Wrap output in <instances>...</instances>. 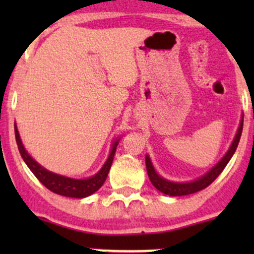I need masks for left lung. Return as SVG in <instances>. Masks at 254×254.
<instances>
[{
    "instance_id": "obj_1",
    "label": "left lung",
    "mask_w": 254,
    "mask_h": 254,
    "mask_svg": "<svg viewBox=\"0 0 254 254\" xmlns=\"http://www.w3.org/2000/svg\"><path fill=\"white\" fill-rule=\"evenodd\" d=\"M242 127H243V120H241L240 127L237 130V134L235 136L234 142H232L231 147L227 151L226 155L224 156L221 161L215 166L214 168L209 171L205 176L201 177V178L196 179L194 182H189V183H175V182L166 181L165 178L160 177L156 173L155 168H153L152 163H151L150 157L146 156V170H147L148 178H150L151 183L153 184L156 189H158L162 193L167 194V195L171 196H181V195H188V194L196 193L199 190H203L206 187H209L217 177L220 176V173L224 171V168L226 167V165L229 163V161L231 160V157L234 156L235 151H236L238 142H240L241 134H242Z\"/></svg>"
}]
</instances>
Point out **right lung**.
<instances>
[{"mask_svg":"<svg viewBox=\"0 0 254 254\" xmlns=\"http://www.w3.org/2000/svg\"><path fill=\"white\" fill-rule=\"evenodd\" d=\"M14 134H16V141L20 156H22V158L24 160V162L27 163L29 170L33 172V175L37 177V178L39 179L40 183H42L43 186L47 187L49 190H51L53 193L60 194V195L64 196H70V198H86V196L96 193V191L103 186V183L107 179V176H108L109 173V170H111L112 167L115 150H117L118 142H119V140H117V141L114 142L108 160H107V162L104 163L102 170L99 171L97 175H94L93 177L87 179H72L67 178V177L55 175V173L49 172L45 168H43L42 166H40L39 163L35 162V161L28 155L27 151H25L24 146L22 145V141H20L17 127H14Z\"/></svg>","mask_w":254,"mask_h":254,"instance_id":"obj_1","label":"right lung"}]
</instances>
